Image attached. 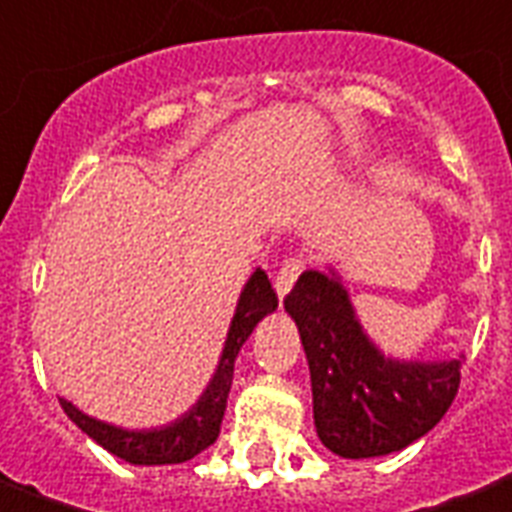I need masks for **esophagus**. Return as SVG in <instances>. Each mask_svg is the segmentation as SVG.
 I'll list each match as a JSON object with an SVG mask.
<instances>
[{
	"label": "esophagus",
	"instance_id": "34e87169",
	"mask_svg": "<svg viewBox=\"0 0 512 512\" xmlns=\"http://www.w3.org/2000/svg\"><path fill=\"white\" fill-rule=\"evenodd\" d=\"M305 266H308V260H305L302 255H294V257H288V260H283L280 271L274 274V288H277V294H280V297H285V294L291 291V285L297 283V277L305 271Z\"/></svg>",
	"mask_w": 512,
	"mask_h": 512
}]
</instances>
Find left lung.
I'll return each instance as SVG.
<instances>
[{"instance_id": "8db88e82", "label": "left lung", "mask_w": 512, "mask_h": 512, "mask_svg": "<svg viewBox=\"0 0 512 512\" xmlns=\"http://www.w3.org/2000/svg\"><path fill=\"white\" fill-rule=\"evenodd\" d=\"M285 311L300 328L311 367L316 434L333 454L367 460L401 451L434 429L454 403L462 361L384 358L328 274L305 271L285 297Z\"/></svg>"}]
</instances>
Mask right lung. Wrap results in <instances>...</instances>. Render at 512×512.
I'll return each instance as SVG.
<instances>
[{
	"label": "right lung",
	"instance_id": "add662e5",
	"mask_svg": "<svg viewBox=\"0 0 512 512\" xmlns=\"http://www.w3.org/2000/svg\"><path fill=\"white\" fill-rule=\"evenodd\" d=\"M277 308V294L269 283V274L257 269L249 283L243 288L241 300H238V311L229 328L227 347L221 364L212 375L210 387L201 395V401L179 417L176 423L162 426V429L151 431H125L109 423H100L95 417L83 415L81 409H75L72 403L61 398V409H64L69 420H75L92 440L111 451L114 457L134 465H168V462H184L193 460L204 448H210L218 440L221 431V420L227 412V398L232 389V373H235V358L241 353L243 342L249 339V333L266 314Z\"/></svg>",
	"mask_w": 512,
	"mask_h": 512
}]
</instances>
